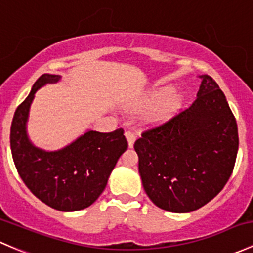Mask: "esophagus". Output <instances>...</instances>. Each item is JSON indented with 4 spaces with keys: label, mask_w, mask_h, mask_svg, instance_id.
I'll return each instance as SVG.
<instances>
[{
    "label": "esophagus",
    "mask_w": 253,
    "mask_h": 253,
    "mask_svg": "<svg viewBox=\"0 0 253 253\" xmlns=\"http://www.w3.org/2000/svg\"><path fill=\"white\" fill-rule=\"evenodd\" d=\"M125 135L127 138V142H128V147L132 148L134 144V140H135V134L132 131H126L125 132Z\"/></svg>",
    "instance_id": "obj_1"
}]
</instances>
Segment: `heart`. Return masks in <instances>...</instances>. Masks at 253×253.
<instances>
[{"mask_svg": "<svg viewBox=\"0 0 253 253\" xmlns=\"http://www.w3.org/2000/svg\"><path fill=\"white\" fill-rule=\"evenodd\" d=\"M171 92H172L171 87H165V88L159 89V91L155 93V98H156V99H164V98H166L167 95H169ZM178 104H179V97H177V95H175L173 99L169 100V106H171V108H174V106H177Z\"/></svg>", "mask_w": 253, "mask_h": 253, "instance_id": "1", "label": "heart"}]
</instances>
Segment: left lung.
Wrapping results in <instances>:
<instances>
[{"mask_svg": "<svg viewBox=\"0 0 253 253\" xmlns=\"http://www.w3.org/2000/svg\"><path fill=\"white\" fill-rule=\"evenodd\" d=\"M196 99L135 140L138 169L151 201L169 212L195 211L218 195L232 175L238 125L224 93L211 76Z\"/></svg>", "mask_w": 253, "mask_h": 253, "instance_id": "1", "label": "left lung"}]
</instances>
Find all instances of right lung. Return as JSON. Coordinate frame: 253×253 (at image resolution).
I'll use <instances>...</instances> for the list:
<instances>
[{"mask_svg":"<svg viewBox=\"0 0 253 253\" xmlns=\"http://www.w3.org/2000/svg\"><path fill=\"white\" fill-rule=\"evenodd\" d=\"M59 80V75L40 76L18 106L10 126V150L18 173L36 198L58 211L73 212L99 198L128 143L122 128L109 133L89 129L60 150L35 147L26 132L30 105L37 89Z\"/></svg>","mask_w":253,"mask_h":253,"instance_id":"add662e5","label":"right lung"}]
</instances>
